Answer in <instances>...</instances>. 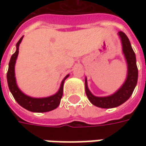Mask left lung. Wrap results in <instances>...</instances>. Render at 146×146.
I'll return each mask as SVG.
<instances>
[{"mask_svg": "<svg viewBox=\"0 0 146 146\" xmlns=\"http://www.w3.org/2000/svg\"><path fill=\"white\" fill-rule=\"evenodd\" d=\"M121 37L123 51L127 62V77L123 85L113 95L106 98H98L93 96L88 90L87 86V80H85V92L90 102L101 108H114L124 103L128 98L132 96L134 88L137 85L138 78V69L136 62V55L132 49L130 41L123 31L119 32Z\"/></svg>", "mask_w": 146, "mask_h": 146, "instance_id": "left-lung-1", "label": "left lung"}]
</instances>
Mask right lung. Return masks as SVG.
<instances>
[{
	"label": "right lung",
	"instance_id": "right-lung-1",
	"mask_svg": "<svg viewBox=\"0 0 146 146\" xmlns=\"http://www.w3.org/2000/svg\"><path fill=\"white\" fill-rule=\"evenodd\" d=\"M22 39L23 37H21L17 43L16 44L17 50L11 56V58L9 63V69L7 71V82H8L9 88L15 99V101L19 104L21 106H23V108H25L29 111L41 113V112H48V111L56 109L59 106L61 99L62 98L63 84H64L65 80L69 76L67 75L62 80L58 92L51 97L44 98H32L22 93L16 84L15 77H14V65H15V62L19 54V45L22 41Z\"/></svg>",
	"mask_w": 146,
	"mask_h": 146
}]
</instances>
